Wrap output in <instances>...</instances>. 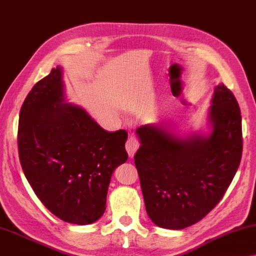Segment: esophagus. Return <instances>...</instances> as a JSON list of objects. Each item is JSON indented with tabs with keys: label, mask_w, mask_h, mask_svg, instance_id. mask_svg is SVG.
Instances as JSON below:
<instances>
[{
	"label": "esophagus",
	"mask_w": 256,
	"mask_h": 256,
	"mask_svg": "<svg viewBox=\"0 0 256 256\" xmlns=\"http://www.w3.org/2000/svg\"><path fill=\"white\" fill-rule=\"evenodd\" d=\"M140 148V142L136 138L135 135H129L127 142H126V150L128 152V156L129 158H132L134 156H135L136 151L138 150Z\"/></svg>",
	"instance_id": "1"
}]
</instances>
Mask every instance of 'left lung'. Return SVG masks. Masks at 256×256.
Returning <instances> with one entry per match:
<instances>
[{
    "label": "left lung",
    "mask_w": 256,
    "mask_h": 256,
    "mask_svg": "<svg viewBox=\"0 0 256 256\" xmlns=\"http://www.w3.org/2000/svg\"><path fill=\"white\" fill-rule=\"evenodd\" d=\"M204 130L180 135L169 121L136 129L135 154L145 208L160 228L180 230L200 221L222 199L239 167L242 116L234 94L214 87Z\"/></svg>",
    "instance_id": "1"
}]
</instances>
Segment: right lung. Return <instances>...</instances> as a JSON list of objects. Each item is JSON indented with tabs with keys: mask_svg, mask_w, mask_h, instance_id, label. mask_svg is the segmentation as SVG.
<instances>
[{
	"mask_svg": "<svg viewBox=\"0 0 256 256\" xmlns=\"http://www.w3.org/2000/svg\"><path fill=\"white\" fill-rule=\"evenodd\" d=\"M57 66L38 82L19 113V159L41 202L57 218L86 226L106 210L113 172L128 159L126 130L106 132L81 106L68 103Z\"/></svg>",
	"mask_w": 256,
	"mask_h": 256,
	"instance_id": "right-lung-1",
	"label": "right lung"
}]
</instances>
